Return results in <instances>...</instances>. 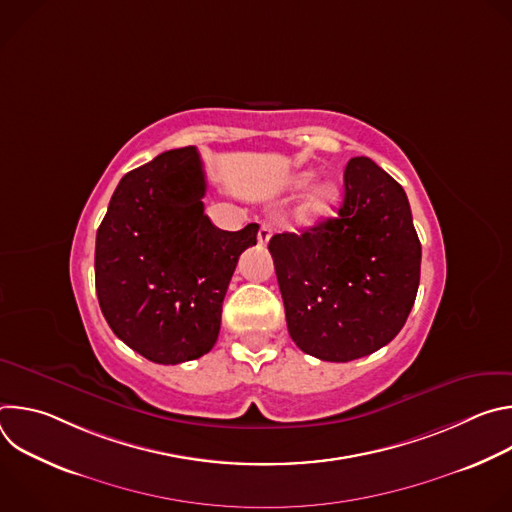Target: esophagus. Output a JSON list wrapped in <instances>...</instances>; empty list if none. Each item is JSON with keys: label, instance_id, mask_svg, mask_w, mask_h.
<instances>
[{"label": "esophagus", "instance_id": "34e87169", "mask_svg": "<svg viewBox=\"0 0 512 512\" xmlns=\"http://www.w3.org/2000/svg\"><path fill=\"white\" fill-rule=\"evenodd\" d=\"M271 235H273V225H271V223H263V225L259 227V233H257V241H259V247H265V245L269 243Z\"/></svg>", "mask_w": 512, "mask_h": 512}]
</instances>
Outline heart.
I'll return each mask as SVG.
<instances>
[{
    "instance_id": "1",
    "label": "heart",
    "mask_w": 512,
    "mask_h": 512,
    "mask_svg": "<svg viewBox=\"0 0 512 512\" xmlns=\"http://www.w3.org/2000/svg\"><path fill=\"white\" fill-rule=\"evenodd\" d=\"M312 180H314L312 172H302V174L291 178L289 186H291V190H304ZM340 198H342V192L334 182L326 180V182L316 184L310 190V194L304 198V202L298 210V221L306 227H314V225L326 221V218L332 216V212L340 204Z\"/></svg>"
}]
</instances>
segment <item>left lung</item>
<instances>
[{"instance_id": "8db88e82", "label": "left lung", "mask_w": 512, "mask_h": 512, "mask_svg": "<svg viewBox=\"0 0 512 512\" xmlns=\"http://www.w3.org/2000/svg\"><path fill=\"white\" fill-rule=\"evenodd\" d=\"M291 340L320 360L373 354L403 328L419 287L409 200L371 158L344 170L336 218L269 241Z\"/></svg>"}]
</instances>
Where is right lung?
<instances>
[{
    "label": "right lung",
    "mask_w": 512,
    "mask_h": 512,
    "mask_svg": "<svg viewBox=\"0 0 512 512\" xmlns=\"http://www.w3.org/2000/svg\"><path fill=\"white\" fill-rule=\"evenodd\" d=\"M206 178L194 145L127 172L97 231L95 287L119 340L158 364L206 354L221 330L239 255L259 225L216 229L204 214Z\"/></svg>",
    "instance_id": "obj_1"
}]
</instances>
